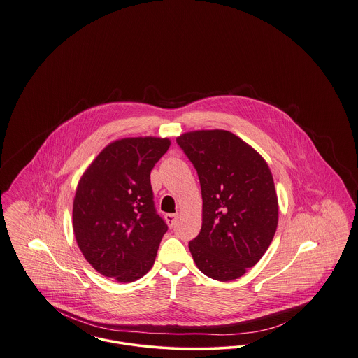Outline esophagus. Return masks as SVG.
<instances>
[{
    "instance_id": "1",
    "label": "esophagus",
    "mask_w": 358,
    "mask_h": 358,
    "mask_svg": "<svg viewBox=\"0 0 358 358\" xmlns=\"http://www.w3.org/2000/svg\"><path fill=\"white\" fill-rule=\"evenodd\" d=\"M177 217H178V215L177 213H169V215H166L165 216V220L168 222V225L173 228L174 225H176V222H177Z\"/></svg>"
}]
</instances>
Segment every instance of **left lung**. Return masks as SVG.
<instances>
[{"label": "left lung", "instance_id": "1", "mask_svg": "<svg viewBox=\"0 0 358 358\" xmlns=\"http://www.w3.org/2000/svg\"><path fill=\"white\" fill-rule=\"evenodd\" d=\"M196 168L203 225L189 241L197 268L228 282L254 267L278 227V196L266 159L227 130H197L177 138Z\"/></svg>", "mask_w": 358, "mask_h": 358}]
</instances>
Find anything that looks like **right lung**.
I'll return each instance as SVG.
<instances>
[{"label":"right lung","instance_id":"right-lung-1","mask_svg":"<svg viewBox=\"0 0 358 358\" xmlns=\"http://www.w3.org/2000/svg\"><path fill=\"white\" fill-rule=\"evenodd\" d=\"M169 138L134 136L108 143L76 187L72 227L85 260L120 283L153 267L168 225L154 208L150 171Z\"/></svg>","mask_w":358,"mask_h":358}]
</instances>
